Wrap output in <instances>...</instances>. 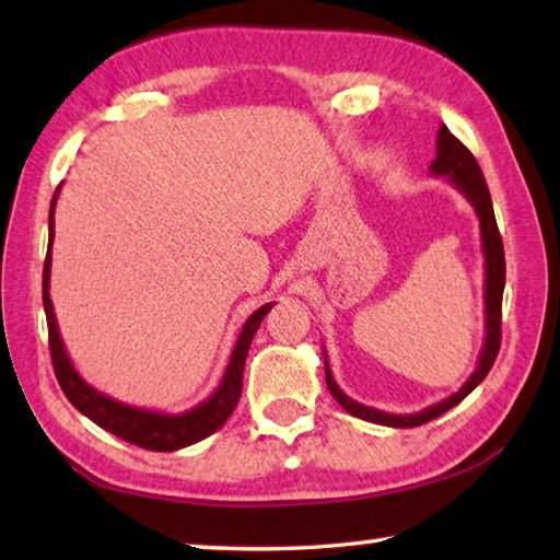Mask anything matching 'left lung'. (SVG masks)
I'll use <instances>...</instances> for the list:
<instances>
[{
  "label": "left lung",
  "mask_w": 560,
  "mask_h": 560,
  "mask_svg": "<svg viewBox=\"0 0 560 560\" xmlns=\"http://www.w3.org/2000/svg\"><path fill=\"white\" fill-rule=\"evenodd\" d=\"M429 173L434 177H446V180L458 189V192L468 199L470 207L476 209L478 221H480V241H482V258H485V339H482V351L478 355V365L472 375L460 385L458 393L448 395L441 402L431 405L415 415H393V411H383L375 407H365L355 399L348 397L343 389L336 385L331 375L329 358L324 351V375H326V387L334 395L336 402H339L348 415L358 419L373 421V424L383 427H395V429H411L421 427L427 421L436 419L463 402L472 389H476L485 375L490 373V368L498 358L500 351V329H502V292H504V248H502V236L498 229V221H494V209L490 199L488 183H485L480 165L466 145H463L456 136H453L446 126H441L436 136V158L431 163Z\"/></svg>",
  "instance_id": "1"
}]
</instances>
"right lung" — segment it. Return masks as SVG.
<instances>
[{"label":"right lung","instance_id":"add662e5","mask_svg":"<svg viewBox=\"0 0 560 560\" xmlns=\"http://www.w3.org/2000/svg\"><path fill=\"white\" fill-rule=\"evenodd\" d=\"M58 192L60 187L56 189V195H52L50 214H48V256L44 262V310L48 319L52 371H56L62 393H66L72 407L82 411L88 419H92L94 424L112 431L114 436L129 441L133 446L167 453V451H180L185 446H192L197 441L212 436L217 429L224 427V421L231 417V411H234V407L238 405L241 387H244V365H246L250 341L258 331L262 316L272 310V304L276 302L262 304V307H258L248 316L244 329L238 334L234 351H231L224 377H221V383L217 385L214 393L207 399H202L197 407L180 411V415H167V411L124 405L119 399L100 393V389H94L88 380L75 371V365H72L70 355L66 351V343H62L56 312H52V302L48 292L50 260H52L50 246H52V236H56V229H52L56 219H52V214H56Z\"/></svg>","mask_w":560,"mask_h":560}]
</instances>
